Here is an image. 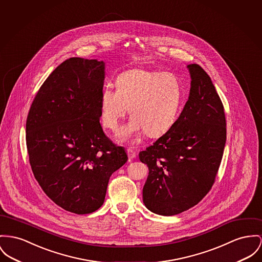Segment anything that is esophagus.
Instances as JSON below:
<instances>
[{"label": "esophagus", "instance_id": "obj_1", "mask_svg": "<svg viewBox=\"0 0 262 262\" xmlns=\"http://www.w3.org/2000/svg\"><path fill=\"white\" fill-rule=\"evenodd\" d=\"M127 154H128V157L129 159H134V158H136V152L135 151H133L132 149H127Z\"/></svg>", "mask_w": 262, "mask_h": 262}]
</instances>
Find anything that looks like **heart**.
I'll list each match as a JSON object with an SVG mask.
<instances>
[{
    "mask_svg": "<svg viewBox=\"0 0 262 262\" xmlns=\"http://www.w3.org/2000/svg\"><path fill=\"white\" fill-rule=\"evenodd\" d=\"M183 97L182 81L172 72L127 70L117 76L116 89L104 86L101 90V123L116 132L129 108L132 118L121 130V139L136 138L142 131L148 136H158L174 125Z\"/></svg>",
    "mask_w": 262,
    "mask_h": 262,
    "instance_id": "1",
    "label": "heart"
}]
</instances>
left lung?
I'll use <instances>...</instances> for the list:
<instances>
[{
	"label": "left lung",
	"instance_id": "1",
	"mask_svg": "<svg viewBox=\"0 0 262 262\" xmlns=\"http://www.w3.org/2000/svg\"><path fill=\"white\" fill-rule=\"evenodd\" d=\"M189 99L174 125L140 152L149 174L143 188L146 208L174 215L199 204L211 189L227 140L223 102L208 73L189 64Z\"/></svg>",
	"mask_w": 262,
	"mask_h": 262
}]
</instances>
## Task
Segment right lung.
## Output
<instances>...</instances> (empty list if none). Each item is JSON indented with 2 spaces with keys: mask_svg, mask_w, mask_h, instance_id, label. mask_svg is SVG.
I'll list each match as a JSON object with an SVG mask.
<instances>
[{
  "mask_svg": "<svg viewBox=\"0 0 262 262\" xmlns=\"http://www.w3.org/2000/svg\"><path fill=\"white\" fill-rule=\"evenodd\" d=\"M104 69L96 59H67L38 89L27 118L35 180L53 203L77 214L103 205L110 176L128 160L99 121Z\"/></svg>",
  "mask_w": 262,
  "mask_h": 262,
  "instance_id": "obj_1",
  "label": "right lung"
}]
</instances>
